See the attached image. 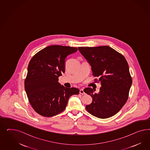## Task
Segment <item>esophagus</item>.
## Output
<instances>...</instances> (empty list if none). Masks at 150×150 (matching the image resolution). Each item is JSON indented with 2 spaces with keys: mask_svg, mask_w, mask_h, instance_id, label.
I'll return each mask as SVG.
<instances>
[{
  "mask_svg": "<svg viewBox=\"0 0 150 150\" xmlns=\"http://www.w3.org/2000/svg\"><path fill=\"white\" fill-rule=\"evenodd\" d=\"M80 92V94H81V95H85V93L84 92L83 89L80 90V92Z\"/></svg>",
  "mask_w": 150,
  "mask_h": 150,
  "instance_id": "esophagus-1",
  "label": "esophagus"
}]
</instances>
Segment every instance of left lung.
<instances>
[{"instance_id":"1","label":"left lung","mask_w":150,"mask_h":150,"mask_svg":"<svg viewBox=\"0 0 150 150\" xmlns=\"http://www.w3.org/2000/svg\"><path fill=\"white\" fill-rule=\"evenodd\" d=\"M91 66L96 82L101 87L98 93L90 87L83 91L92 102L86 106L88 113L97 118H109L116 114L127 102L132 78L127 61L123 55L109 46L78 47Z\"/></svg>"}]
</instances>
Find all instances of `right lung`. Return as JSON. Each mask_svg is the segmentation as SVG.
I'll use <instances>...</instances> for the list:
<instances>
[{"label": "right lung", "mask_w": 150, "mask_h": 150, "mask_svg": "<svg viewBox=\"0 0 150 150\" xmlns=\"http://www.w3.org/2000/svg\"><path fill=\"white\" fill-rule=\"evenodd\" d=\"M77 48L53 45L37 53L28 65L25 89L32 108L42 116L51 117L64 111L69 98L78 95L75 87L66 88L58 82L65 73V59Z\"/></svg>", "instance_id": "1"}]
</instances>
